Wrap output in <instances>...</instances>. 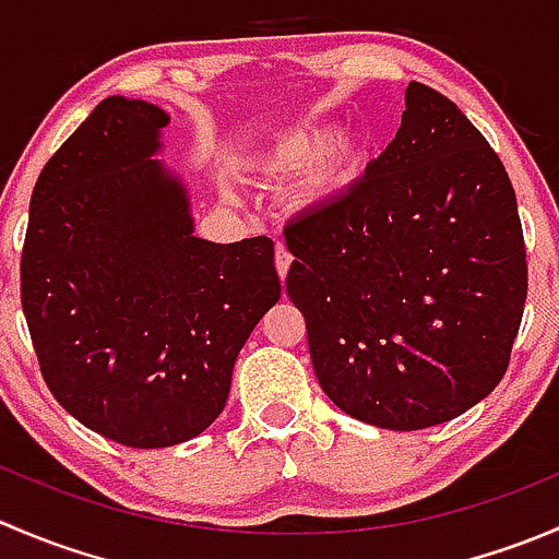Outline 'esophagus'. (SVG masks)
<instances>
[{
    "label": "esophagus",
    "mask_w": 559,
    "mask_h": 559,
    "mask_svg": "<svg viewBox=\"0 0 559 559\" xmlns=\"http://www.w3.org/2000/svg\"><path fill=\"white\" fill-rule=\"evenodd\" d=\"M289 264H292V253L289 248L284 243L275 246V270H278L281 278H286V273H289Z\"/></svg>",
    "instance_id": "34e87169"
}]
</instances>
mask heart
<instances>
[{"label":"heart","instance_id":"b5f03b06","mask_svg":"<svg viewBox=\"0 0 559 559\" xmlns=\"http://www.w3.org/2000/svg\"><path fill=\"white\" fill-rule=\"evenodd\" d=\"M306 162H313L308 183L319 194H332L352 186L362 167L354 140H335L326 145L324 138H313L306 132H292L281 138L270 154V167H297Z\"/></svg>","mask_w":559,"mask_h":559}]
</instances>
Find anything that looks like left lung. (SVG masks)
<instances>
[{
    "mask_svg": "<svg viewBox=\"0 0 559 559\" xmlns=\"http://www.w3.org/2000/svg\"><path fill=\"white\" fill-rule=\"evenodd\" d=\"M284 238L316 379L348 416L421 430L500 384L527 300L522 222L503 162L452 99L408 83L384 154Z\"/></svg>",
    "mask_w": 559,
    "mask_h": 559,
    "instance_id": "8db88e82",
    "label": "left lung"
}]
</instances>
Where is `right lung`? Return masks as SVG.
<instances>
[{"label":"right lung","mask_w":559,"mask_h":559,"mask_svg":"<svg viewBox=\"0 0 559 559\" xmlns=\"http://www.w3.org/2000/svg\"><path fill=\"white\" fill-rule=\"evenodd\" d=\"M167 123L143 99H103L39 173L21 251L45 384L132 449L216 421L240 348L281 297L273 240L194 235L183 183L154 159Z\"/></svg>","instance_id":"add662e5"}]
</instances>
